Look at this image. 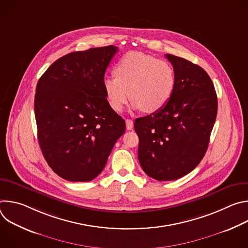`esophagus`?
Returning a JSON list of instances; mask_svg holds the SVG:
<instances>
[{"mask_svg": "<svg viewBox=\"0 0 248 248\" xmlns=\"http://www.w3.org/2000/svg\"><path fill=\"white\" fill-rule=\"evenodd\" d=\"M125 124H126V129L130 130L133 128V122L131 120H125Z\"/></svg>", "mask_w": 248, "mask_h": 248, "instance_id": "esophagus-1", "label": "esophagus"}]
</instances>
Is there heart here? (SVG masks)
Segmentation results:
<instances>
[{
	"label": "heart",
	"instance_id": "heart-1",
	"mask_svg": "<svg viewBox=\"0 0 248 248\" xmlns=\"http://www.w3.org/2000/svg\"><path fill=\"white\" fill-rule=\"evenodd\" d=\"M115 73L103 78V87L116 112H121L130 98L133 109L158 112L170 99L175 85L174 70L168 62L141 52L126 53Z\"/></svg>",
	"mask_w": 248,
	"mask_h": 248
}]
</instances>
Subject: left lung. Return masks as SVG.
I'll use <instances>...</instances> for the list:
<instances>
[{"label":"left lung","instance_id":"8db88e82","mask_svg":"<svg viewBox=\"0 0 248 248\" xmlns=\"http://www.w3.org/2000/svg\"><path fill=\"white\" fill-rule=\"evenodd\" d=\"M173 66L175 85L163 109L138 118V160L150 178L181 179L203 159L218 110L215 87L205 70L180 57L166 55Z\"/></svg>","mask_w":248,"mask_h":248}]
</instances>
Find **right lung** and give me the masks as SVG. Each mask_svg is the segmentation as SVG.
<instances>
[{"label":"right lung","mask_w":248,"mask_h":248,"mask_svg":"<svg viewBox=\"0 0 248 248\" xmlns=\"http://www.w3.org/2000/svg\"><path fill=\"white\" fill-rule=\"evenodd\" d=\"M118 48L69 53L53 62L38 80L35 119L42 154L69 182H89L103 170L125 122L109 105L103 87Z\"/></svg>","instance_id":"obj_1"}]
</instances>
